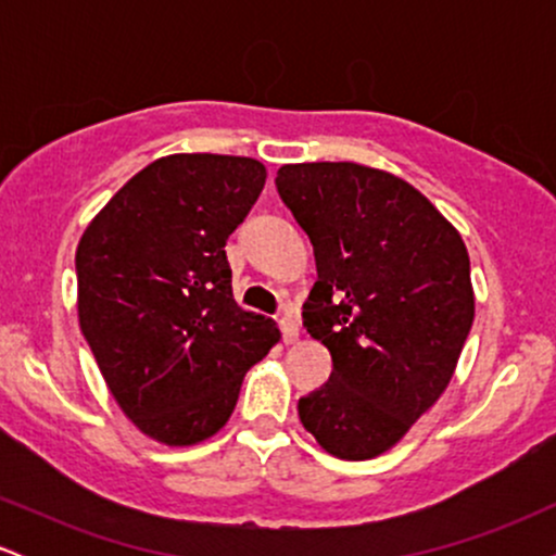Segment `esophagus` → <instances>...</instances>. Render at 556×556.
I'll return each instance as SVG.
<instances>
[{"label": "esophagus", "mask_w": 556, "mask_h": 556, "mask_svg": "<svg viewBox=\"0 0 556 556\" xmlns=\"http://www.w3.org/2000/svg\"><path fill=\"white\" fill-rule=\"evenodd\" d=\"M279 329H282V340L287 344H292L298 340V318L290 314V311H285V316L279 318Z\"/></svg>", "instance_id": "esophagus-1"}]
</instances>
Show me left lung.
Listing matches in <instances>:
<instances>
[{
    "label": "left lung",
    "instance_id": "8db88e82",
    "mask_svg": "<svg viewBox=\"0 0 556 556\" xmlns=\"http://www.w3.org/2000/svg\"><path fill=\"white\" fill-rule=\"evenodd\" d=\"M274 182L314 245L303 327L331 353L329 381L300 397V420L329 455L371 460L450 384L473 324L468 251L429 198L389 172L287 164Z\"/></svg>",
    "mask_w": 556,
    "mask_h": 556
}]
</instances>
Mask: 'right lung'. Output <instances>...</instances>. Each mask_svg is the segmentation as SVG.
<instances>
[{"mask_svg": "<svg viewBox=\"0 0 556 556\" xmlns=\"http://www.w3.org/2000/svg\"><path fill=\"white\" fill-rule=\"evenodd\" d=\"M264 182L256 159H159L83 232V337L125 416L156 442L219 431L242 376L279 340L271 318L238 308L225 251Z\"/></svg>", "mask_w": 556, "mask_h": 556, "instance_id": "right-lung-1", "label": "right lung"}]
</instances>
